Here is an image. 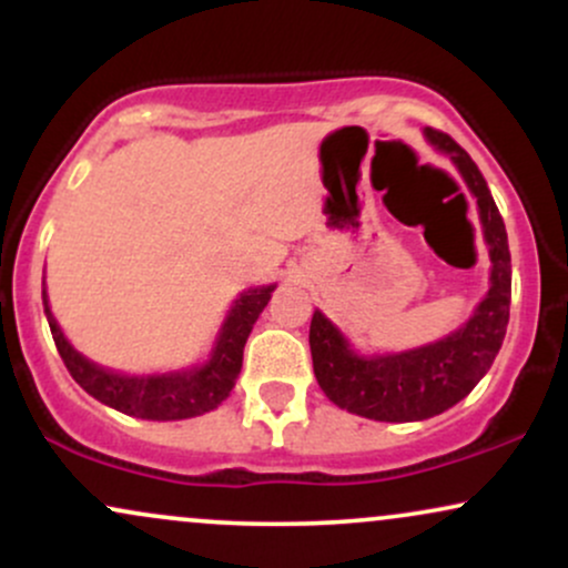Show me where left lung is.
Segmentation results:
<instances>
[{"instance_id": "obj_1", "label": "left lung", "mask_w": 568, "mask_h": 568, "mask_svg": "<svg viewBox=\"0 0 568 568\" xmlns=\"http://www.w3.org/2000/svg\"><path fill=\"white\" fill-rule=\"evenodd\" d=\"M433 146L446 152L478 202L480 226L491 256V285L473 317L440 342L395 355L363 357L321 310L310 325L312 368L338 408L376 422H422L448 410L491 368L510 321V245L505 221L470 154L452 135L427 128Z\"/></svg>"}]
</instances>
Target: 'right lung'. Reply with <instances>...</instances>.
<instances>
[{
    "label": "right lung",
    "mask_w": 568,
    "mask_h": 568,
    "mask_svg": "<svg viewBox=\"0 0 568 568\" xmlns=\"http://www.w3.org/2000/svg\"><path fill=\"white\" fill-rule=\"evenodd\" d=\"M277 285H262V288H247L234 298L230 315H226L216 347L211 352V361L202 366L186 371H171V374H152V376H128L114 374V371L95 366L88 357H82L58 328L53 312L48 306V293L42 291L44 315H48L50 331L58 355L67 363L69 374L80 384L88 395L101 400L103 406L122 410L128 416L154 422H173L200 416L205 410H213L226 400L237 382L240 368H243V349L247 336H251L253 323L264 312L266 302L272 298V291Z\"/></svg>",
    "instance_id": "right-lung-1"
}]
</instances>
